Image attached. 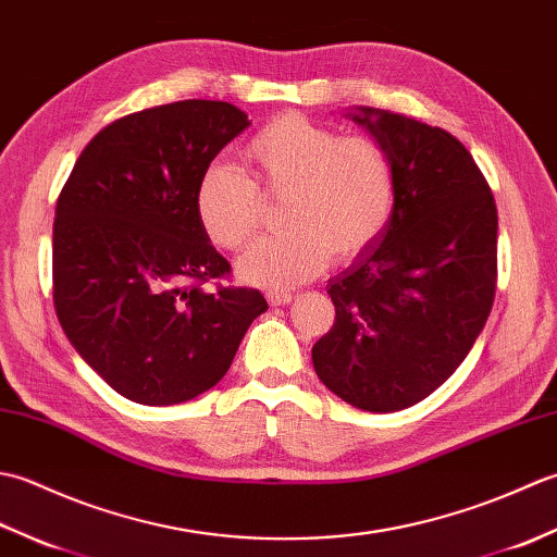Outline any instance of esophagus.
<instances>
[{
  "label": "esophagus",
  "instance_id": "34e87169",
  "mask_svg": "<svg viewBox=\"0 0 557 557\" xmlns=\"http://www.w3.org/2000/svg\"><path fill=\"white\" fill-rule=\"evenodd\" d=\"M265 297H268V301H270L272 306H285V304H289V301L294 299L289 292H268Z\"/></svg>",
  "mask_w": 557,
  "mask_h": 557
}]
</instances>
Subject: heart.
Instances as JSON below:
<instances>
[{"label":"heart","mask_w":557,"mask_h":557,"mask_svg":"<svg viewBox=\"0 0 557 557\" xmlns=\"http://www.w3.org/2000/svg\"><path fill=\"white\" fill-rule=\"evenodd\" d=\"M242 152L251 180L230 164H210L196 184L194 206L208 239L239 251L260 224V191L285 194L287 230L263 236L239 260L251 285L289 289L315 277L327 258L349 263L393 220L395 162L371 136H342L335 126L285 112L248 138Z\"/></svg>","instance_id":"obj_1"}]
</instances>
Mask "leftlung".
I'll list each match as a JSON object with an SVG mask.
<instances>
[{
	"label": "left lung",
	"instance_id": "8db88e82",
	"mask_svg": "<svg viewBox=\"0 0 557 557\" xmlns=\"http://www.w3.org/2000/svg\"><path fill=\"white\" fill-rule=\"evenodd\" d=\"M395 162L393 220L327 282L335 323L313 345L318 377L349 405L399 411L467 359L498 282V208L486 176L445 128L361 108Z\"/></svg>",
	"mask_w": 557,
	"mask_h": 557
}]
</instances>
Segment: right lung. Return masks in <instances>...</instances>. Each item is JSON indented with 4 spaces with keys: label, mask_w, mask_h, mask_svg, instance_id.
I'll use <instances>...</instances> for the list:
<instances>
[{
    "label": "right lung",
    "mask_w": 557,
    "mask_h": 557,
    "mask_svg": "<svg viewBox=\"0 0 557 557\" xmlns=\"http://www.w3.org/2000/svg\"><path fill=\"white\" fill-rule=\"evenodd\" d=\"M248 124L220 100L126 114L92 136L57 198V318L90 369L138 405L218 385L268 311L258 289L220 285L232 268L194 206L200 174Z\"/></svg>",
    "instance_id": "1"
}]
</instances>
